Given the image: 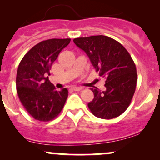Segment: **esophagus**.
<instances>
[{"label":"esophagus","mask_w":160,"mask_h":160,"mask_svg":"<svg viewBox=\"0 0 160 160\" xmlns=\"http://www.w3.org/2000/svg\"><path fill=\"white\" fill-rule=\"evenodd\" d=\"M71 89H72V90H74V91H79V90H81V88H78V87H72V88H71Z\"/></svg>","instance_id":"1"}]
</instances>
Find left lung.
Masks as SVG:
<instances>
[{
	"label": "left lung",
	"instance_id": "obj_1",
	"mask_svg": "<svg viewBox=\"0 0 160 160\" xmlns=\"http://www.w3.org/2000/svg\"><path fill=\"white\" fill-rule=\"evenodd\" d=\"M73 42L106 80L104 91L91 89L94 98L88 104L90 111L100 118L118 117L128 108L136 88V67L130 54L121 43L105 35L77 38Z\"/></svg>",
	"mask_w": 160,
	"mask_h": 160
}]
</instances>
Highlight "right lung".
Instances as JSON below:
<instances>
[{"label": "right lung", "mask_w": 160, "mask_h": 160, "mask_svg": "<svg viewBox=\"0 0 160 160\" xmlns=\"http://www.w3.org/2000/svg\"><path fill=\"white\" fill-rule=\"evenodd\" d=\"M70 38H51L35 45L22 58L17 71L16 88L19 100L35 120L49 122L63 108L68 90H57L49 81V70Z\"/></svg>", "instance_id": "add662e5"}]
</instances>
